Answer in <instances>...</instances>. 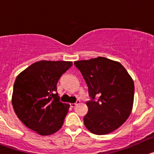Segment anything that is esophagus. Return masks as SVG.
<instances>
[{"mask_svg": "<svg viewBox=\"0 0 154 154\" xmlns=\"http://www.w3.org/2000/svg\"><path fill=\"white\" fill-rule=\"evenodd\" d=\"M79 103H80L79 100H77V102H76V103H71V104H70V106L72 107V108H74V107L76 105H78Z\"/></svg>", "mask_w": 154, "mask_h": 154, "instance_id": "obj_1", "label": "esophagus"}]
</instances>
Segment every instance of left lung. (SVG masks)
Wrapping results in <instances>:
<instances>
[{
  "label": "left lung",
  "mask_w": 154,
  "mask_h": 154,
  "mask_svg": "<svg viewBox=\"0 0 154 154\" xmlns=\"http://www.w3.org/2000/svg\"><path fill=\"white\" fill-rule=\"evenodd\" d=\"M88 86L91 100L84 124L91 133L105 135L126 122L131 113L134 83L119 62L104 57L76 61Z\"/></svg>",
  "instance_id": "left-lung-1"
}]
</instances>
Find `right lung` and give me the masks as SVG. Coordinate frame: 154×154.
<instances>
[{
	"mask_svg": "<svg viewBox=\"0 0 154 154\" xmlns=\"http://www.w3.org/2000/svg\"><path fill=\"white\" fill-rule=\"evenodd\" d=\"M72 65V62L42 60L17 76L12 105L18 119L30 130L47 136L61 129L69 104L59 100L57 83Z\"/></svg>",
	"mask_w": 154,
	"mask_h": 154,
	"instance_id": "right-lung-1",
	"label": "right lung"
}]
</instances>
